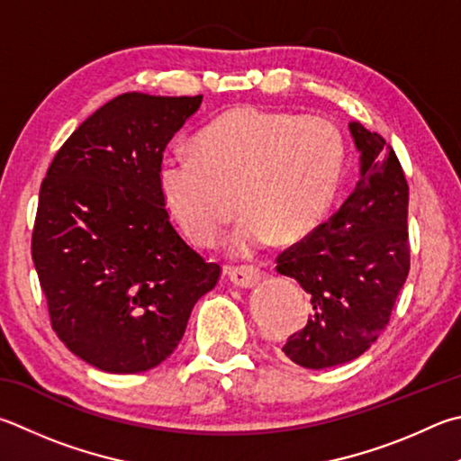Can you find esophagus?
<instances>
[{
	"mask_svg": "<svg viewBox=\"0 0 461 461\" xmlns=\"http://www.w3.org/2000/svg\"><path fill=\"white\" fill-rule=\"evenodd\" d=\"M228 278L233 284V286L240 288H252L262 278V272L254 266H236L228 270Z\"/></svg>",
	"mask_w": 461,
	"mask_h": 461,
	"instance_id": "34e87169",
	"label": "esophagus"
}]
</instances>
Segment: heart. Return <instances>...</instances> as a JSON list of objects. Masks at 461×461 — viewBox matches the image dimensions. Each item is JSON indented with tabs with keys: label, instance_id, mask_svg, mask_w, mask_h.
I'll return each mask as SVG.
<instances>
[{
	"label": "heart",
	"instance_id": "heart-1",
	"mask_svg": "<svg viewBox=\"0 0 461 461\" xmlns=\"http://www.w3.org/2000/svg\"><path fill=\"white\" fill-rule=\"evenodd\" d=\"M197 150L167 149L157 185L167 212L194 244L212 248L238 203L246 209L231 252L249 256L274 236L303 238L321 221L340 183L345 145L332 122L231 108L202 129Z\"/></svg>",
	"mask_w": 461,
	"mask_h": 461
}]
</instances>
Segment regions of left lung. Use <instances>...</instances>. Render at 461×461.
Returning a JSON list of instances; mask_svg holds the SVG:
<instances>
[{"instance_id":"obj_1","label":"left lung","mask_w":461,"mask_h":461,"mask_svg":"<svg viewBox=\"0 0 461 461\" xmlns=\"http://www.w3.org/2000/svg\"><path fill=\"white\" fill-rule=\"evenodd\" d=\"M361 150L353 194L294 246L276 270L311 296L312 314L284 353L304 369H329L361 357L389 324L409 274V185L395 150L361 122H350Z\"/></svg>"}]
</instances>
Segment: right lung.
<instances>
[{
  "mask_svg": "<svg viewBox=\"0 0 461 461\" xmlns=\"http://www.w3.org/2000/svg\"><path fill=\"white\" fill-rule=\"evenodd\" d=\"M202 98L124 92L108 100L41 181L32 259L50 322L100 371L161 365L220 280V264L173 228L157 185L158 157Z\"/></svg>",
  "mask_w": 461,
  "mask_h": 461,
  "instance_id": "right-lung-1",
  "label": "right lung"
}]
</instances>
